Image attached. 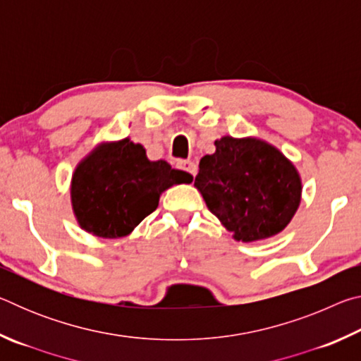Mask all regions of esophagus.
I'll return each instance as SVG.
<instances>
[{
	"instance_id": "1",
	"label": "esophagus",
	"mask_w": 361,
	"mask_h": 361,
	"mask_svg": "<svg viewBox=\"0 0 361 361\" xmlns=\"http://www.w3.org/2000/svg\"><path fill=\"white\" fill-rule=\"evenodd\" d=\"M178 169H181L183 172H186L191 176H195V173H197V167H195V164L191 161H178Z\"/></svg>"
}]
</instances>
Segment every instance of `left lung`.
<instances>
[{
  "label": "left lung",
  "instance_id": "8db88e82",
  "mask_svg": "<svg viewBox=\"0 0 361 361\" xmlns=\"http://www.w3.org/2000/svg\"><path fill=\"white\" fill-rule=\"evenodd\" d=\"M199 162L194 186L235 240L255 242L286 228L301 202L296 167L258 138L223 137Z\"/></svg>",
  "mask_w": 361,
  "mask_h": 361
}]
</instances>
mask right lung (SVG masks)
Returning <instances> with one entry per match:
<instances>
[{"label": "right lung", "instance_id": "1", "mask_svg": "<svg viewBox=\"0 0 361 361\" xmlns=\"http://www.w3.org/2000/svg\"><path fill=\"white\" fill-rule=\"evenodd\" d=\"M192 176L166 161L152 162L129 138L95 148L76 167L71 205L79 226L103 239H118L154 212L161 194Z\"/></svg>", "mask_w": 361, "mask_h": 361}]
</instances>
